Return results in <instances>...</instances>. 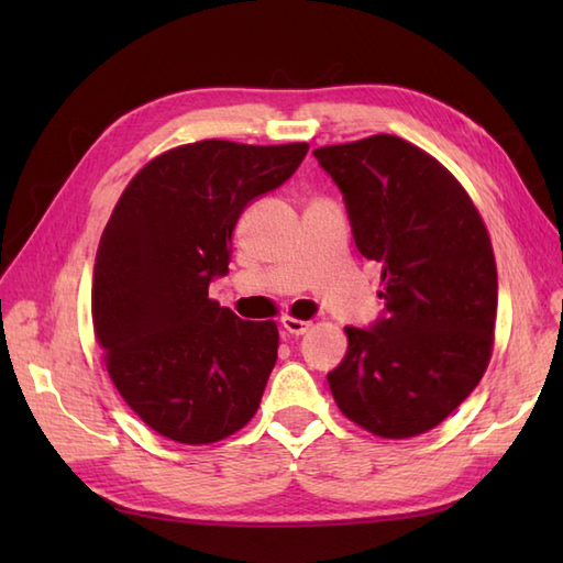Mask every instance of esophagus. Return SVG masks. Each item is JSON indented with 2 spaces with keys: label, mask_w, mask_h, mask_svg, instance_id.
<instances>
[{
  "label": "esophagus",
  "mask_w": 563,
  "mask_h": 563,
  "mask_svg": "<svg viewBox=\"0 0 563 563\" xmlns=\"http://www.w3.org/2000/svg\"><path fill=\"white\" fill-rule=\"evenodd\" d=\"M280 324H283V329L288 331V333H292V336H302V333H307L309 331V321H305V319H295V317H283L280 319Z\"/></svg>",
  "instance_id": "esophagus-1"
}]
</instances>
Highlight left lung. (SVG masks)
I'll return each mask as SVG.
<instances>
[{
  "label": "left lung",
  "instance_id": "obj_1",
  "mask_svg": "<svg viewBox=\"0 0 563 563\" xmlns=\"http://www.w3.org/2000/svg\"><path fill=\"white\" fill-rule=\"evenodd\" d=\"M343 190L361 254L382 266L385 317L345 327L333 399L367 433L404 440L445 421L494 353L498 273L470 194L435 157L397 135L317 147Z\"/></svg>",
  "mask_w": 563,
  "mask_h": 563
}]
</instances>
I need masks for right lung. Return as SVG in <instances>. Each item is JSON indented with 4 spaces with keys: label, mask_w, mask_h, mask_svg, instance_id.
I'll list each match as a JSON object with an SVG mask.
<instances>
[{
    "label": "right lung",
    "mask_w": 563,
    "mask_h": 563,
    "mask_svg": "<svg viewBox=\"0 0 563 563\" xmlns=\"http://www.w3.org/2000/svg\"><path fill=\"white\" fill-rule=\"evenodd\" d=\"M307 150L190 142L147 162L118 198L93 263V336L118 394L159 435L210 445L258 411L278 327L242 321L208 285L230 271L246 202L288 181Z\"/></svg>",
    "instance_id": "1"
}]
</instances>
